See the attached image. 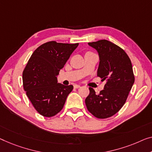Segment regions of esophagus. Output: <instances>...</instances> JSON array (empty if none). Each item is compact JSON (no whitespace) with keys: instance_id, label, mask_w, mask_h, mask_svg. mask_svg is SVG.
<instances>
[{"instance_id":"obj_1","label":"esophagus","mask_w":152,"mask_h":152,"mask_svg":"<svg viewBox=\"0 0 152 152\" xmlns=\"http://www.w3.org/2000/svg\"><path fill=\"white\" fill-rule=\"evenodd\" d=\"M79 87H80V85H74V89H78V88H79Z\"/></svg>"}]
</instances>
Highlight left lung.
Wrapping results in <instances>:
<instances>
[{
    "label": "left lung",
    "instance_id": "left-lung-1",
    "mask_svg": "<svg viewBox=\"0 0 152 152\" xmlns=\"http://www.w3.org/2000/svg\"><path fill=\"white\" fill-rule=\"evenodd\" d=\"M98 51L99 63L97 76L106 80L104 88L96 94L89 87L85 99L89 111L97 118L114 115L125 104L134 83L131 61L123 49L106 39L88 43Z\"/></svg>",
    "mask_w": 152,
    "mask_h": 152
}]
</instances>
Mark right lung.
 I'll use <instances>...</instances> for the list:
<instances>
[{"label": "right lung", "instance_id": "obj_1", "mask_svg": "<svg viewBox=\"0 0 152 152\" xmlns=\"http://www.w3.org/2000/svg\"><path fill=\"white\" fill-rule=\"evenodd\" d=\"M78 46L54 41L41 45L32 54L22 74L24 89L35 110L44 117L59 113L72 85L57 83V76Z\"/></svg>", "mask_w": 152, "mask_h": 152}]
</instances>
